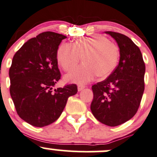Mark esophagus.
<instances>
[{"label": "esophagus", "instance_id": "34e87169", "mask_svg": "<svg viewBox=\"0 0 157 157\" xmlns=\"http://www.w3.org/2000/svg\"><path fill=\"white\" fill-rule=\"evenodd\" d=\"M85 88V86L84 85H78V91H82V90H83Z\"/></svg>", "mask_w": 157, "mask_h": 157}]
</instances>
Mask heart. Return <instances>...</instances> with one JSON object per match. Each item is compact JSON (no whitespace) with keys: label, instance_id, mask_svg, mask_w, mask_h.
<instances>
[{"label":"heart","instance_id":"1","mask_svg":"<svg viewBox=\"0 0 157 157\" xmlns=\"http://www.w3.org/2000/svg\"><path fill=\"white\" fill-rule=\"evenodd\" d=\"M82 56L84 63L66 75L68 82L86 83L97 75L109 76L117 67L120 52L115 43L101 35L78 39L73 45L63 43L56 52L57 63L66 72L75 69Z\"/></svg>","mask_w":157,"mask_h":157}]
</instances>
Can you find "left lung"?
I'll return each mask as SVG.
<instances>
[{
    "label": "left lung",
    "mask_w": 157,
    "mask_h": 157,
    "mask_svg": "<svg viewBox=\"0 0 157 157\" xmlns=\"http://www.w3.org/2000/svg\"><path fill=\"white\" fill-rule=\"evenodd\" d=\"M117 42L120 61L105 80L92 85L91 111L101 123L122 124L137 111L144 91L145 63L139 47L124 34L106 31Z\"/></svg>",
    "instance_id": "obj_1"
}]
</instances>
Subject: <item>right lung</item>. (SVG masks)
I'll return each mask as SVG.
<instances>
[{"label": "right lung", "instance_id": "add662e5", "mask_svg": "<svg viewBox=\"0 0 157 157\" xmlns=\"http://www.w3.org/2000/svg\"><path fill=\"white\" fill-rule=\"evenodd\" d=\"M66 36L44 32L26 42L13 56L9 70L10 93L17 113L34 127L43 128L61 115L75 84L53 89L60 79L56 52Z\"/></svg>", "mask_w": 157, "mask_h": 157}]
</instances>
